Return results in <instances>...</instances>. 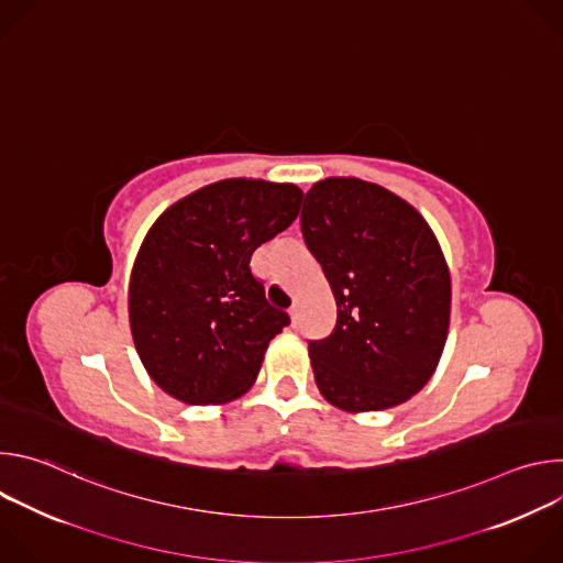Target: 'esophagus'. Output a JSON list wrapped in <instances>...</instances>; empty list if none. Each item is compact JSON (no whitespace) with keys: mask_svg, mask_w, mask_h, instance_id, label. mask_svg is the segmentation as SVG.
I'll return each mask as SVG.
<instances>
[{"mask_svg":"<svg viewBox=\"0 0 563 563\" xmlns=\"http://www.w3.org/2000/svg\"><path fill=\"white\" fill-rule=\"evenodd\" d=\"M289 318H291V325L298 323V307H296V305L289 307Z\"/></svg>","mask_w":563,"mask_h":563,"instance_id":"esophagus-1","label":"esophagus"}]
</instances>
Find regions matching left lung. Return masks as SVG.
I'll return each mask as SVG.
<instances>
[{"label": "left lung", "mask_w": 563, "mask_h": 563, "mask_svg": "<svg viewBox=\"0 0 563 563\" xmlns=\"http://www.w3.org/2000/svg\"><path fill=\"white\" fill-rule=\"evenodd\" d=\"M300 229L336 300L330 336L309 341L316 385L345 412L406 404L434 374L450 325V272L423 216L358 180L316 183Z\"/></svg>", "instance_id": "8db88e82"}]
</instances>
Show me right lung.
Segmentation results:
<instances>
[{
  "instance_id": "obj_1",
  "label": "right lung",
  "mask_w": 563,
  "mask_h": 563,
  "mask_svg": "<svg viewBox=\"0 0 563 563\" xmlns=\"http://www.w3.org/2000/svg\"><path fill=\"white\" fill-rule=\"evenodd\" d=\"M302 191L222 180L172 205L142 240L129 323L148 376L191 406L245 394L289 316L265 298L252 254L298 216Z\"/></svg>"
}]
</instances>
